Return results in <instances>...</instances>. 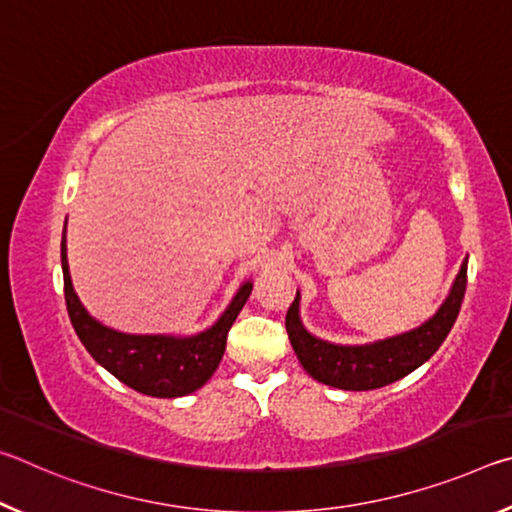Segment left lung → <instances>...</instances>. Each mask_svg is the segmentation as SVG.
Returning a JSON list of instances; mask_svg holds the SVG:
<instances>
[{
	"label": "left lung",
	"instance_id": "1",
	"mask_svg": "<svg viewBox=\"0 0 512 512\" xmlns=\"http://www.w3.org/2000/svg\"><path fill=\"white\" fill-rule=\"evenodd\" d=\"M467 284V259L436 316L411 332L370 345H334L311 336L300 323L298 293L287 311L289 341L311 377L343 391H372L422 366L454 327Z\"/></svg>",
	"mask_w": 512,
	"mask_h": 512
}]
</instances>
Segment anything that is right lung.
Returning a JSON list of instances; mask_svg holds the SVG:
<instances>
[{
  "mask_svg": "<svg viewBox=\"0 0 512 512\" xmlns=\"http://www.w3.org/2000/svg\"><path fill=\"white\" fill-rule=\"evenodd\" d=\"M60 259H63L67 314L85 350L126 386L151 397L189 395L214 375L225 352L230 327L253 291V282H246L216 325L187 339L121 334L97 323L74 293L67 266L65 232L60 241Z\"/></svg>",
  "mask_w": 512,
  "mask_h": 512,
  "instance_id": "right-lung-1",
  "label": "right lung"
}]
</instances>
